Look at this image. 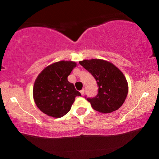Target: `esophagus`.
Wrapping results in <instances>:
<instances>
[{
  "label": "esophagus",
  "instance_id": "34e87169",
  "mask_svg": "<svg viewBox=\"0 0 159 159\" xmlns=\"http://www.w3.org/2000/svg\"><path fill=\"white\" fill-rule=\"evenodd\" d=\"M80 94H81V95H84V89H82L81 90H80Z\"/></svg>",
  "mask_w": 159,
  "mask_h": 159
}]
</instances>
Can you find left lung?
<instances>
[{
	"instance_id": "8db88e82",
	"label": "left lung",
	"mask_w": 159,
	"mask_h": 159,
	"mask_svg": "<svg viewBox=\"0 0 159 159\" xmlns=\"http://www.w3.org/2000/svg\"><path fill=\"white\" fill-rule=\"evenodd\" d=\"M79 64L95 78L98 93L87 98L93 108L102 114H109L122 106L128 93V84L122 71L114 64L100 59L80 61Z\"/></svg>"
}]
</instances>
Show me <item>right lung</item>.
I'll use <instances>...</instances> for the list:
<instances>
[{"mask_svg":"<svg viewBox=\"0 0 159 159\" xmlns=\"http://www.w3.org/2000/svg\"><path fill=\"white\" fill-rule=\"evenodd\" d=\"M76 66L75 61L62 60L45 67L39 74L33 96L43 113L54 118L62 117L70 111L76 97L81 95L67 79Z\"/></svg>","mask_w":159,"mask_h":159,"instance_id":"right-lung-1","label":"right lung"}]
</instances>
